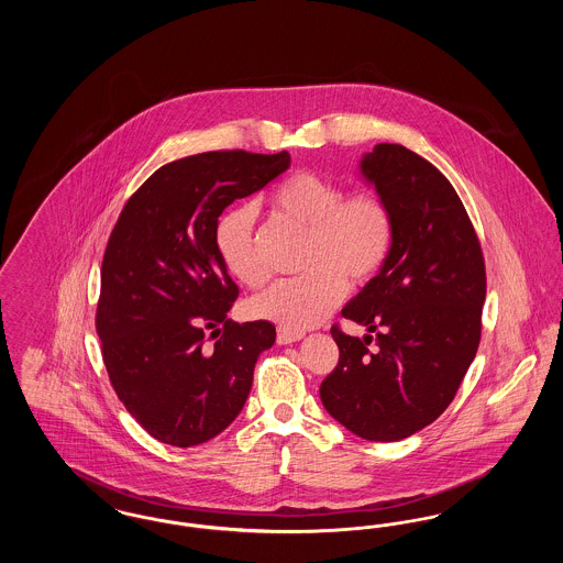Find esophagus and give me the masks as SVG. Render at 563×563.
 <instances>
[{
  "mask_svg": "<svg viewBox=\"0 0 563 563\" xmlns=\"http://www.w3.org/2000/svg\"><path fill=\"white\" fill-rule=\"evenodd\" d=\"M301 338H303L301 331H289V329H283V327H278V333H276V342H278L280 346L299 342Z\"/></svg>",
  "mask_w": 563,
  "mask_h": 563,
  "instance_id": "34e87169",
  "label": "esophagus"
}]
</instances>
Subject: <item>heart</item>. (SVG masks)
<instances>
[{
    "instance_id": "1",
    "label": "heart",
    "mask_w": 563,
    "mask_h": 563,
    "mask_svg": "<svg viewBox=\"0 0 563 563\" xmlns=\"http://www.w3.org/2000/svg\"><path fill=\"white\" fill-rule=\"evenodd\" d=\"M278 219L306 232L299 268L249 301L255 319L276 322L289 331L314 327L340 303L350 285H365L384 268L395 221L388 202L375 189L346 194L342 184L297 170L269 194ZM255 207L242 205L223 214L214 230V246L225 269L242 285L255 287L266 268L255 241Z\"/></svg>"
}]
</instances>
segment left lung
<instances>
[{"mask_svg":"<svg viewBox=\"0 0 563 563\" xmlns=\"http://www.w3.org/2000/svg\"><path fill=\"white\" fill-rule=\"evenodd\" d=\"M363 175L390 207V255L342 310L375 333L340 324L335 369L322 379L324 409L367 441H399L454 401L482 340L485 262L477 232L445 175L416 152L379 143Z\"/></svg>","mask_w":563,"mask_h":563,"instance_id":"1","label":"left lung"}]
</instances>
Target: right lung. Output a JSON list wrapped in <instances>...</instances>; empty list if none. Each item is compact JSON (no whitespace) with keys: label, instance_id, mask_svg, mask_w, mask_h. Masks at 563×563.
<instances>
[{"label":"right lung","instance_id":"right-lung-1","mask_svg":"<svg viewBox=\"0 0 563 563\" xmlns=\"http://www.w3.org/2000/svg\"><path fill=\"white\" fill-rule=\"evenodd\" d=\"M291 164L289 152L219 150L161 166L109 234L95 327L109 382L161 443L191 448L241 413L268 321L232 322L239 287L214 246L219 214Z\"/></svg>","mask_w":563,"mask_h":563}]
</instances>
